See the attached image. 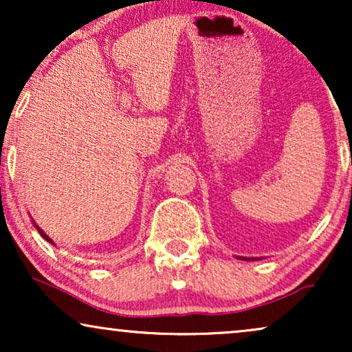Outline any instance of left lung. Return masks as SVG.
<instances>
[{"mask_svg": "<svg viewBox=\"0 0 352 352\" xmlns=\"http://www.w3.org/2000/svg\"><path fill=\"white\" fill-rule=\"evenodd\" d=\"M239 259H243V261H254V259H258V258H247V256H237Z\"/></svg>", "mask_w": 352, "mask_h": 352, "instance_id": "left-lung-1", "label": "left lung"}]
</instances>
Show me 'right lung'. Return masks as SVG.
<instances>
[{
  "label": "right lung",
  "instance_id": "right-lung-1",
  "mask_svg": "<svg viewBox=\"0 0 352 352\" xmlns=\"http://www.w3.org/2000/svg\"><path fill=\"white\" fill-rule=\"evenodd\" d=\"M33 226H35V228H36V230H38V232H40V235H41V237H43V239H45V240H47V242H50V243H52V245H54V242H52V240H51L50 237H47V235H46V232H45V230H43L41 228H38V224L35 223V221H33Z\"/></svg>",
  "mask_w": 352,
  "mask_h": 352
}]
</instances>
